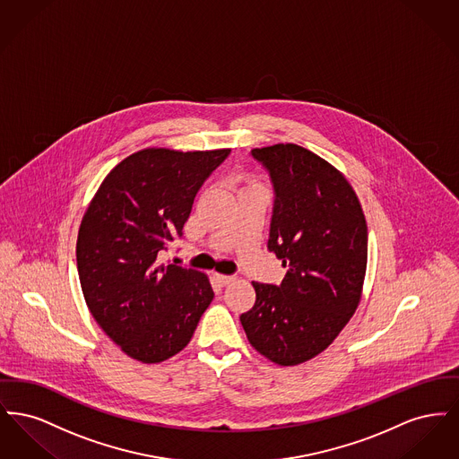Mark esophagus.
<instances>
[{
  "instance_id": "1",
  "label": "esophagus",
  "mask_w": 459,
  "mask_h": 459,
  "mask_svg": "<svg viewBox=\"0 0 459 459\" xmlns=\"http://www.w3.org/2000/svg\"><path fill=\"white\" fill-rule=\"evenodd\" d=\"M215 281H217L220 285H229L232 284V282L236 281V277H232V275H221V273H215Z\"/></svg>"
}]
</instances>
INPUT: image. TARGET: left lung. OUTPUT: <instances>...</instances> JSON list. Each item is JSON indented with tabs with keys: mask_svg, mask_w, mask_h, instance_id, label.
<instances>
[{
	"mask_svg": "<svg viewBox=\"0 0 459 459\" xmlns=\"http://www.w3.org/2000/svg\"><path fill=\"white\" fill-rule=\"evenodd\" d=\"M251 156L273 184L268 249L287 268L281 285L253 282L255 306L240 315L249 344L281 367L327 350L361 299L368 232L346 177L298 144Z\"/></svg>",
	"mask_w": 459,
	"mask_h": 459,
	"instance_id": "8db88e82",
	"label": "left lung"
}]
</instances>
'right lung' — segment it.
<instances>
[{"mask_svg": "<svg viewBox=\"0 0 459 459\" xmlns=\"http://www.w3.org/2000/svg\"><path fill=\"white\" fill-rule=\"evenodd\" d=\"M230 150L146 148L122 160L91 199L77 270L98 325L127 356L160 363L184 350L213 299L208 277L158 262L182 236L197 191Z\"/></svg>", "mask_w": 459, "mask_h": 459, "instance_id": "right-lung-1", "label": "right lung"}]
</instances>
